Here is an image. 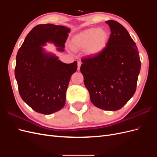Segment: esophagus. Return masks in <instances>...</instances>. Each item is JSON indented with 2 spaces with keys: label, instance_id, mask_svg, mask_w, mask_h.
<instances>
[{
  "label": "esophagus",
  "instance_id": "obj_1",
  "mask_svg": "<svg viewBox=\"0 0 157 157\" xmlns=\"http://www.w3.org/2000/svg\"><path fill=\"white\" fill-rule=\"evenodd\" d=\"M77 65H78V67H77V70L79 71L80 70V65H81V63L80 62V61H78L77 63Z\"/></svg>",
  "mask_w": 157,
  "mask_h": 157
}]
</instances>
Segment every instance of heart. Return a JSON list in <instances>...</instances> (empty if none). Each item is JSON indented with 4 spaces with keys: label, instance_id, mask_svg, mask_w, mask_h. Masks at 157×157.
I'll list each match as a JSON object with an SVG mask.
<instances>
[{
    "label": "heart",
    "instance_id": "b5f03b06",
    "mask_svg": "<svg viewBox=\"0 0 157 157\" xmlns=\"http://www.w3.org/2000/svg\"><path fill=\"white\" fill-rule=\"evenodd\" d=\"M109 40L108 32L103 28H90L75 35L71 41L75 50L86 48L89 56H96L104 50Z\"/></svg>",
    "mask_w": 157,
    "mask_h": 157
}]
</instances>
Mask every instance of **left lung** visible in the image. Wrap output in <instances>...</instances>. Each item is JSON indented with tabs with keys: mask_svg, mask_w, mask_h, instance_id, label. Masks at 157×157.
Masks as SVG:
<instances>
[{
	"mask_svg": "<svg viewBox=\"0 0 157 157\" xmlns=\"http://www.w3.org/2000/svg\"><path fill=\"white\" fill-rule=\"evenodd\" d=\"M105 22L111 32L106 47L99 54L82 59L80 72L92 103L114 111L134 96L141 61L135 42L125 28L116 21Z\"/></svg>",
	"mask_w": 157,
	"mask_h": 157,
	"instance_id": "left-lung-1",
	"label": "left lung"
}]
</instances>
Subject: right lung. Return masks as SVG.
Returning <instances> with one entry per match:
<instances>
[{"label":"right lung","mask_w":157,"mask_h":157,"mask_svg":"<svg viewBox=\"0 0 157 157\" xmlns=\"http://www.w3.org/2000/svg\"><path fill=\"white\" fill-rule=\"evenodd\" d=\"M70 29L62 25H36L25 37L16 56L15 77L20 96L37 113L50 115L62 109L72 75L77 62H61L43 46L52 42L63 52Z\"/></svg>","instance_id":"1"}]
</instances>
